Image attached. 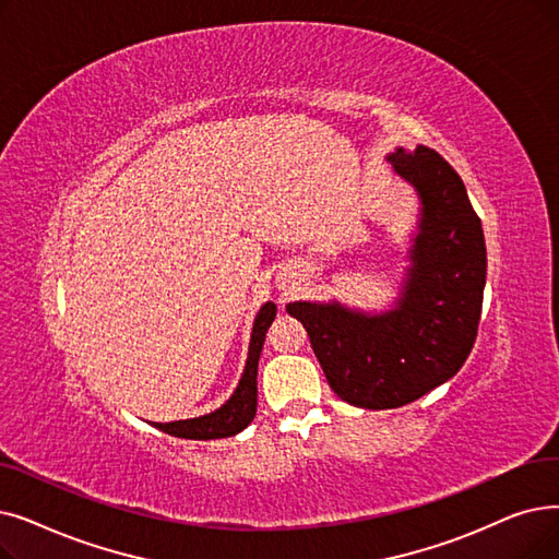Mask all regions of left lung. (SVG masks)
<instances>
[{"mask_svg":"<svg viewBox=\"0 0 559 559\" xmlns=\"http://www.w3.org/2000/svg\"><path fill=\"white\" fill-rule=\"evenodd\" d=\"M414 185L420 222L393 310L366 314L343 304L295 301L285 310L308 331L331 391L360 408H397L464 366L477 337L487 247L464 182L436 151L388 155Z\"/></svg>","mask_w":559,"mask_h":559,"instance_id":"obj_1","label":"left lung"}]
</instances>
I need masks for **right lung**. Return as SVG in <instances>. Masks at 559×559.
Instances as JSON below:
<instances>
[{"mask_svg": "<svg viewBox=\"0 0 559 559\" xmlns=\"http://www.w3.org/2000/svg\"><path fill=\"white\" fill-rule=\"evenodd\" d=\"M274 318H276V306L272 301H266L260 308V312L255 314L245 374H241L233 397L222 408H216V411H212V414L199 416V418L176 420V423H153V425L166 433L178 436V439H191V441L228 439V436H235L241 429H247L251 425V420L255 418L258 360H260V352L264 345V335H266V331H270Z\"/></svg>", "mask_w": 559, "mask_h": 559, "instance_id": "1", "label": "right lung"}]
</instances>
